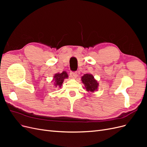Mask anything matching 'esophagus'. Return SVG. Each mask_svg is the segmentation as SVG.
I'll use <instances>...</instances> for the list:
<instances>
[{"label":"esophagus","mask_w":147,"mask_h":147,"mask_svg":"<svg viewBox=\"0 0 147 147\" xmlns=\"http://www.w3.org/2000/svg\"><path fill=\"white\" fill-rule=\"evenodd\" d=\"M70 75L72 78H76L77 77V72H70Z\"/></svg>","instance_id":"34e87169"}]
</instances>
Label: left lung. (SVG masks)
Wrapping results in <instances>:
<instances>
[{
    "label": "left lung",
    "mask_w": 147,
    "mask_h": 147,
    "mask_svg": "<svg viewBox=\"0 0 147 147\" xmlns=\"http://www.w3.org/2000/svg\"><path fill=\"white\" fill-rule=\"evenodd\" d=\"M82 81L84 84L87 91L94 92V91H96L97 88H98V83L91 74H84L82 77Z\"/></svg>",
    "instance_id": "left-lung-1"
}]
</instances>
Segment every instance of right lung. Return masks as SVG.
Returning a JSON list of instances; mask_svg holds the SVG:
<instances>
[{"instance_id": "obj_1", "label": "right lung", "mask_w": 147, "mask_h": 147, "mask_svg": "<svg viewBox=\"0 0 147 147\" xmlns=\"http://www.w3.org/2000/svg\"><path fill=\"white\" fill-rule=\"evenodd\" d=\"M68 77V75L65 72H63L61 74H55L54 79L55 82V86H62L64 79Z\"/></svg>"}]
</instances>
